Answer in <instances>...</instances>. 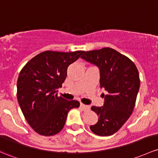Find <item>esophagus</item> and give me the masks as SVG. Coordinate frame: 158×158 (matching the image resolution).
<instances>
[{
    "mask_svg": "<svg viewBox=\"0 0 158 158\" xmlns=\"http://www.w3.org/2000/svg\"><path fill=\"white\" fill-rule=\"evenodd\" d=\"M80 107L83 110H89V108H90V107H89V106L85 105V104H82V103H81L80 104Z\"/></svg>",
    "mask_w": 158,
    "mask_h": 158,
    "instance_id": "34e87169",
    "label": "esophagus"
}]
</instances>
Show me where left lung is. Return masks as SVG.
Segmentation results:
<instances>
[{"mask_svg":"<svg viewBox=\"0 0 158 158\" xmlns=\"http://www.w3.org/2000/svg\"><path fill=\"white\" fill-rule=\"evenodd\" d=\"M81 58L99 68L100 86L107 92L102 94L104 105L91 108L99 117L91 130L100 136L113 135L133 111L140 86L139 71L129 58L110 48L84 51Z\"/></svg>","mask_w":158,"mask_h":158,"instance_id":"1","label":"left lung"}]
</instances>
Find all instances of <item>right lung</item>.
<instances>
[{"mask_svg": "<svg viewBox=\"0 0 158 158\" xmlns=\"http://www.w3.org/2000/svg\"><path fill=\"white\" fill-rule=\"evenodd\" d=\"M84 53L46 51L31 58L19 73L17 100L29 126L39 135H54L62 130L69 110L78 101L57 95L67 75V68Z\"/></svg>", "mask_w": 158, "mask_h": 158, "instance_id": "right-lung-1", "label": "right lung"}]
</instances>
